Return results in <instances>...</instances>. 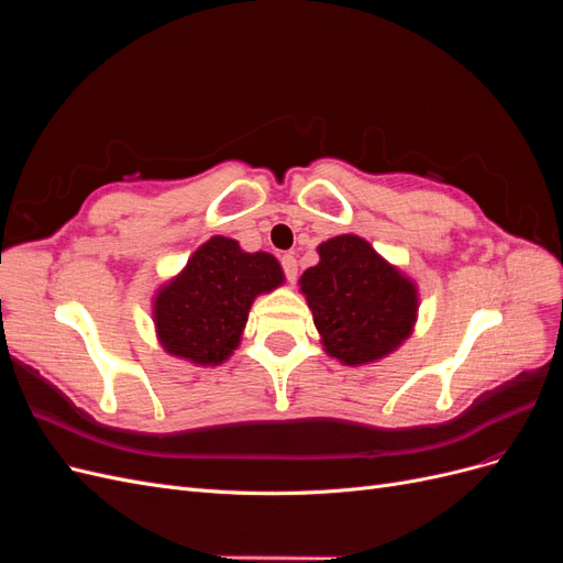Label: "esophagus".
<instances>
[{"label":"esophagus","instance_id":"esophagus-1","mask_svg":"<svg viewBox=\"0 0 563 563\" xmlns=\"http://www.w3.org/2000/svg\"><path fill=\"white\" fill-rule=\"evenodd\" d=\"M282 269H284V275H286L288 282H296V277H298V261H296V255L284 253V255H282Z\"/></svg>","mask_w":563,"mask_h":563}]
</instances>
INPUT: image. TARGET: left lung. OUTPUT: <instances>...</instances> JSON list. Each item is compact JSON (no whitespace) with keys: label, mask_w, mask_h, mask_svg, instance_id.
Masks as SVG:
<instances>
[{"label":"left lung","mask_w":563,"mask_h":563,"mask_svg":"<svg viewBox=\"0 0 563 563\" xmlns=\"http://www.w3.org/2000/svg\"><path fill=\"white\" fill-rule=\"evenodd\" d=\"M308 298L323 350L347 366L376 362L413 329L418 294L368 242L340 234L319 246V263L305 269Z\"/></svg>","instance_id":"left-lung-1"}]
</instances>
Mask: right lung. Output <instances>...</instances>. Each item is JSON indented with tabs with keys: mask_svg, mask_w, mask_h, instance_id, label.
<instances>
[{
	"mask_svg": "<svg viewBox=\"0 0 563 563\" xmlns=\"http://www.w3.org/2000/svg\"><path fill=\"white\" fill-rule=\"evenodd\" d=\"M284 282L269 253H244L228 236H211L155 298L162 345L195 364H223L240 345L251 302Z\"/></svg>",
	"mask_w": 563,
	"mask_h": 563,
	"instance_id": "1",
	"label": "right lung"
}]
</instances>
